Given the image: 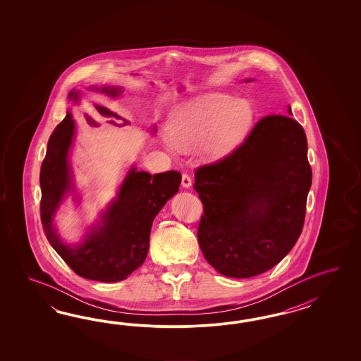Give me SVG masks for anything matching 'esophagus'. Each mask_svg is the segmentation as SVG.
<instances>
[{
	"mask_svg": "<svg viewBox=\"0 0 361 361\" xmlns=\"http://www.w3.org/2000/svg\"><path fill=\"white\" fill-rule=\"evenodd\" d=\"M181 185L184 186V188H190L192 186V178H190V176L188 175V173L183 175Z\"/></svg>",
	"mask_w": 361,
	"mask_h": 361,
	"instance_id": "34e87169",
	"label": "esophagus"
}]
</instances>
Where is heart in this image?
Here are the masks:
<instances>
[{
	"mask_svg": "<svg viewBox=\"0 0 361 361\" xmlns=\"http://www.w3.org/2000/svg\"><path fill=\"white\" fill-rule=\"evenodd\" d=\"M254 109L247 100L226 94H207L183 104L168 124L169 142L178 149L201 144L209 157L231 151L249 131Z\"/></svg>",
	"mask_w": 361,
	"mask_h": 361,
	"instance_id": "heart-1",
	"label": "heart"
}]
</instances>
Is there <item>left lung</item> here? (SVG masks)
Returning a JSON list of instances; mask_svg holds the SVG:
<instances>
[{
  "label": "left lung",
  "mask_w": 361,
  "mask_h": 361,
  "mask_svg": "<svg viewBox=\"0 0 361 361\" xmlns=\"http://www.w3.org/2000/svg\"><path fill=\"white\" fill-rule=\"evenodd\" d=\"M290 115L263 116L235 149L195 172L204 205L197 238L222 275L270 270L303 230L312 171L306 132Z\"/></svg>",
  "instance_id": "1"
}]
</instances>
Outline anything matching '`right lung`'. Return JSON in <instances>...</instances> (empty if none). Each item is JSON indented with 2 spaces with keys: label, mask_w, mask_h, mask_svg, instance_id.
<instances>
[{
  "label": "right lung",
  "mask_w": 361,
  "mask_h": 361,
  "mask_svg": "<svg viewBox=\"0 0 361 361\" xmlns=\"http://www.w3.org/2000/svg\"><path fill=\"white\" fill-rule=\"evenodd\" d=\"M91 90L99 91V88ZM100 91L109 97H116L121 92L115 87H102ZM75 95L74 91L70 92V98L77 99ZM115 118L119 119L121 116L116 114ZM123 121L124 124L128 123L126 119ZM87 123L98 126L91 118H87ZM74 128L75 124L71 114L67 112L65 119L55 127L49 139L46 156L41 165L39 183L42 197L39 212L44 235L74 273L99 282H119L145 261L153 219L165 202L178 190L181 173L166 171L149 175L132 168L121 185L118 200L111 204L104 214L103 225L91 230L85 242L77 247H68L55 234L53 216L70 188L67 153Z\"/></svg>",
  "instance_id": "right-lung-1"
}]
</instances>
